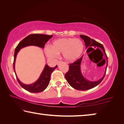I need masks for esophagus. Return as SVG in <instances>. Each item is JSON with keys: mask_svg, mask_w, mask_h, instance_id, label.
Listing matches in <instances>:
<instances>
[{"mask_svg": "<svg viewBox=\"0 0 124 124\" xmlns=\"http://www.w3.org/2000/svg\"><path fill=\"white\" fill-rule=\"evenodd\" d=\"M62 63L61 61H58L57 63V65H59L60 63Z\"/></svg>", "mask_w": 124, "mask_h": 124, "instance_id": "obj_1", "label": "esophagus"}]
</instances>
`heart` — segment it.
<instances>
[{
  "label": "heart",
  "instance_id": "1",
  "mask_svg": "<svg viewBox=\"0 0 124 124\" xmlns=\"http://www.w3.org/2000/svg\"><path fill=\"white\" fill-rule=\"evenodd\" d=\"M84 50V44L79 39L72 38H61L53 41L51 46L44 48L45 53L48 58L54 59L58 54L62 53L65 60L73 61L79 58Z\"/></svg>",
  "mask_w": 124,
  "mask_h": 124
}]
</instances>
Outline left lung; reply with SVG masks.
Segmentation results:
<instances>
[{
	"instance_id": "1",
	"label": "left lung",
	"mask_w": 124,
	"mask_h": 124,
	"mask_svg": "<svg viewBox=\"0 0 124 124\" xmlns=\"http://www.w3.org/2000/svg\"><path fill=\"white\" fill-rule=\"evenodd\" d=\"M80 37L84 41L86 48H87L88 47L90 46H93L95 47H97L98 48H101L102 50V51H103L107 60L106 69V70H105L103 76L101 79L95 81H91L86 79L84 77L82 73L81 72L80 64L81 61H82L83 55L80 58L77 60L74 63L70 64L69 70L65 74V78H66L67 82L71 86L75 89L78 90L85 91V90L91 89L92 88L95 87L96 86H97L103 80V79H104L105 75H106L107 68L108 58L106 54V52H105L103 46L101 44L99 43L98 42L95 40L90 38V37L86 36V35H80Z\"/></svg>"
}]
</instances>
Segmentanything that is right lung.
Segmentation results:
<instances>
[{"mask_svg": "<svg viewBox=\"0 0 124 124\" xmlns=\"http://www.w3.org/2000/svg\"><path fill=\"white\" fill-rule=\"evenodd\" d=\"M53 35H46V34H30L26 37L25 38L20 42L18 45L16 47L14 53V70L15 73L17 80L18 83L21 86V87L23 88L27 91L33 93H38L43 91L49 85L51 74L52 72L57 68V66H56L54 68H51L48 65L46 64L44 69L42 72L40 76L39 77L38 79L32 84H24L19 80V79L17 77L15 69V61L17 54L18 51L23 47H24L28 46H37L40 47L44 48L45 44L47 43V41L50 39H51Z\"/></svg>", "mask_w": 124, "mask_h": 124, "instance_id": "1", "label": "right lung"}]
</instances>
